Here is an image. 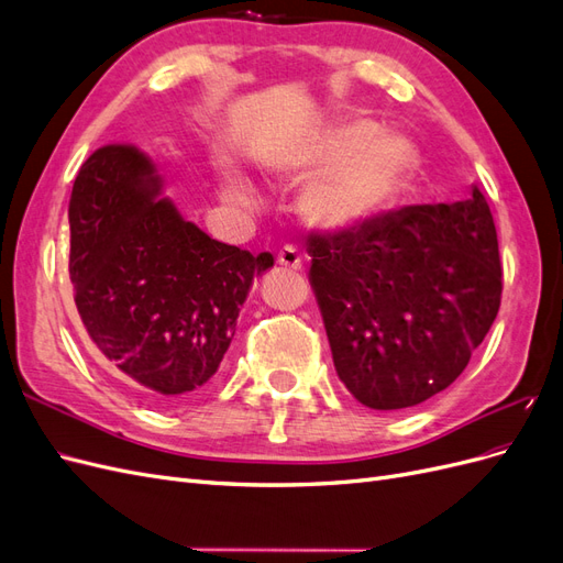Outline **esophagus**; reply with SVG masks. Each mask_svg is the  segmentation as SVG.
Masks as SVG:
<instances>
[{
    "label": "esophagus",
    "instance_id": "esophagus-1",
    "mask_svg": "<svg viewBox=\"0 0 563 563\" xmlns=\"http://www.w3.org/2000/svg\"><path fill=\"white\" fill-rule=\"evenodd\" d=\"M302 251L298 249V246H294V244H286V246H282L279 249V253H277V263L279 265H284V267H288V269H300L302 267Z\"/></svg>",
    "mask_w": 563,
    "mask_h": 563
}]
</instances>
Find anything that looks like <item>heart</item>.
Listing matches in <instances>:
<instances>
[{"mask_svg": "<svg viewBox=\"0 0 563 563\" xmlns=\"http://www.w3.org/2000/svg\"><path fill=\"white\" fill-rule=\"evenodd\" d=\"M413 147L397 133L376 131L368 119H352L310 141H275L261 155V168L275 180L314 176L302 192V211L314 225L354 230L389 207L411 168ZM220 195L240 209H253V187L225 174Z\"/></svg>", "mask_w": 563, "mask_h": 563, "instance_id": "1", "label": "heart"}]
</instances>
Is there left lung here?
Wrapping results in <instances>:
<instances>
[{"label":"left lung","instance_id":"8db88e82","mask_svg":"<svg viewBox=\"0 0 563 563\" xmlns=\"http://www.w3.org/2000/svg\"><path fill=\"white\" fill-rule=\"evenodd\" d=\"M308 253L338 378L376 411L446 389L500 310L498 232L476 185L467 201L404 207L354 230L314 232Z\"/></svg>","mask_w":563,"mask_h":563}]
</instances>
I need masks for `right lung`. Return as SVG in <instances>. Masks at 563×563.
I'll return each mask as SVG.
<instances>
[{
    "instance_id": "obj_1",
    "label": "right lung",
    "mask_w": 563,
    "mask_h": 563,
    "mask_svg": "<svg viewBox=\"0 0 563 563\" xmlns=\"http://www.w3.org/2000/svg\"><path fill=\"white\" fill-rule=\"evenodd\" d=\"M143 152L106 145L81 164L70 282L96 350L162 406L213 383L253 277L275 265L216 242L168 199Z\"/></svg>"
}]
</instances>
